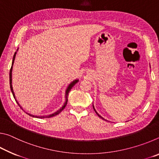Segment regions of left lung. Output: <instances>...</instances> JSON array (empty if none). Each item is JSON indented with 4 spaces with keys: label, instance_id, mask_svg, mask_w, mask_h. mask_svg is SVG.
<instances>
[{
    "label": "left lung",
    "instance_id": "1",
    "mask_svg": "<svg viewBox=\"0 0 159 159\" xmlns=\"http://www.w3.org/2000/svg\"><path fill=\"white\" fill-rule=\"evenodd\" d=\"M150 68H151V67H150ZM93 109H94V110H95V113H96V114H98V116H99V118H102V119H103V120H106V119H104V118L103 117H102V116H100V115H99V114H98V112H97V111H96V110H95V107H94V105H93Z\"/></svg>",
    "mask_w": 159,
    "mask_h": 159
}]
</instances>
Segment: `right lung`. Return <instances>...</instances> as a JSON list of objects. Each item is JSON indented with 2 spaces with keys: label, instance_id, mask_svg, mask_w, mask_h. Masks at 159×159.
<instances>
[{
  "label": "right lung",
  "instance_id": "right-lung-1",
  "mask_svg": "<svg viewBox=\"0 0 159 159\" xmlns=\"http://www.w3.org/2000/svg\"><path fill=\"white\" fill-rule=\"evenodd\" d=\"M18 49H19V48H17V51H16V52H15V54H14V56H13V58H12V66H11V69H10V90H11V92H12V93L13 97H14V98H15V101L17 102V103L18 105L21 107V109H22V107H21L20 106V104H19V102H17V99H16L15 95V93H14V90H13V88H12V66H13V64H14V61H15V57H16V54H17V52L18 51ZM79 80L78 79H75V80H73V81H71V83H70L68 85V86H67L66 89V90H65V102H64V104H63V106L61 107L60 109H58L57 111L54 112V113H52V114H48V115H45V116H36V115H33V114H29V113H28V112H26V114H27L28 115L31 116H32V117H34V118H50V117L55 116L59 114H60V113L61 111H62V110H63L64 108H65V107H66V104H67V102H68V95H69V92H70V90H71V89L72 88H73V86H74L75 84H76V83H77L78 82H79Z\"/></svg>",
  "mask_w": 159,
  "mask_h": 159
}]
</instances>
